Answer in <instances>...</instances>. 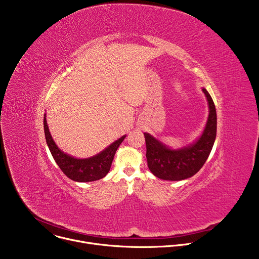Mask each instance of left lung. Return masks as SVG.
I'll return each mask as SVG.
<instances>
[{
  "label": "left lung",
  "mask_w": 259,
  "mask_h": 259,
  "mask_svg": "<svg viewBox=\"0 0 259 259\" xmlns=\"http://www.w3.org/2000/svg\"><path fill=\"white\" fill-rule=\"evenodd\" d=\"M208 103L209 117L202 136L191 146L181 150H170L149 133H144L147 166L151 172L164 180H182L195 175L205 164L216 137L217 118L214 102L204 88Z\"/></svg>",
  "instance_id": "8db88e82"
}]
</instances>
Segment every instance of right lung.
Returning a JSON list of instances; mask_svg holds the SVG:
<instances>
[{"label": "right lung", "instance_id": "add662e5", "mask_svg": "<svg viewBox=\"0 0 259 259\" xmlns=\"http://www.w3.org/2000/svg\"><path fill=\"white\" fill-rule=\"evenodd\" d=\"M44 131H45V137H46L48 147L56 164L59 166L61 171L68 178H70L73 181H79V182L95 181L104 177L110 169V165L113 163L118 147L126 137V136H122L117 141H115L108 147H106L103 152H101L100 154L92 158L76 159L62 153L58 149L49 132L45 117H44Z\"/></svg>", "mask_w": 259, "mask_h": 259}]
</instances>
